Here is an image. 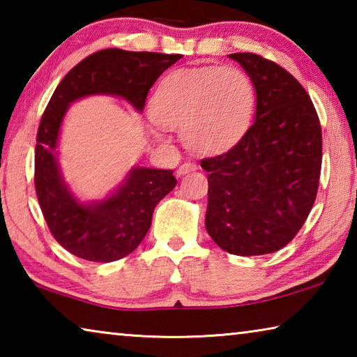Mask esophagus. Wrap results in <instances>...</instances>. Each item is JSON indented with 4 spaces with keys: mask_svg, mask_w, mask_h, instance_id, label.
Here are the masks:
<instances>
[{
    "mask_svg": "<svg viewBox=\"0 0 357 357\" xmlns=\"http://www.w3.org/2000/svg\"><path fill=\"white\" fill-rule=\"evenodd\" d=\"M197 170H198L197 164H193V162H184V164L178 168V174L181 176V174H187V173L197 172Z\"/></svg>",
    "mask_w": 357,
    "mask_h": 357,
    "instance_id": "esophagus-1",
    "label": "esophagus"
}]
</instances>
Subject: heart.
Segmentation results:
<instances>
[{
	"label": "heart",
	"instance_id": "obj_1",
	"mask_svg": "<svg viewBox=\"0 0 357 357\" xmlns=\"http://www.w3.org/2000/svg\"><path fill=\"white\" fill-rule=\"evenodd\" d=\"M255 104L250 78L236 68L181 69L168 74L151 100V116L181 130L184 143L202 154L233 146L249 123Z\"/></svg>",
	"mask_w": 357,
	"mask_h": 357
}]
</instances>
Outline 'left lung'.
Returning a JSON list of instances; mask_svg holds the SVG:
<instances>
[{"mask_svg":"<svg viewBox=\"0 0 357 357\" xmlns=\"http://www.w3.org/2000/svg\"><path fill=\"white\" fill-rule=\"evenodd\" d=\"M257 91L255 121L227 153L200 164L208 174L206 229L241 257L264 255L298 234L315 203L321 124L302 84L274 61L233 53Z\"/></svg>","mask_w":357,"mask_h":357,"instance_id":"1","label":"left lung"}]
</instances>
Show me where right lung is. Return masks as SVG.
Here are the masks:
<instances>
[{
	"instance_id": "1",
	"label": "right lung",
	"mask_w": 357,
	"mask_h": 357,
	"mask_svg": "<svg viewBox=\"0 0 357 357\" xmlns=\"http://www.w3.org/2000/svg\"><path fill=\"white\" fill-rule=\"evenodd\" d=\"M183 55L105 48L72 68L42 114L34 153V185L50 233L72 255L110 263L134 252L146 236L155 204L176 185L173 170L132 168L105 200L83 204L61 178L56 143L68 107L93 94L119 96L143 112L149 89Z\"/></svg>"
}]
</instances>
